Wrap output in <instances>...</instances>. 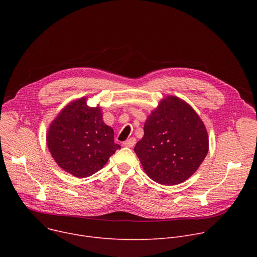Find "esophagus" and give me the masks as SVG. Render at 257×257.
<instances>
[{"mask_svg": "<svg viewBox=\"0 0 257 257\" xmlns=\"http://www.w3.org/2000/svg\"><path fill=\"white\" fill-rule=\"evenodd\" d=\"M135 143H136V139L134 137H131L127 139L125 142H123V146H125V148H133Z\"/></svg>", "mask_w": 257, "mask_h": 257, "instance_id": "1", "label": "esophagus"}]
</instances>
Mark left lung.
Wrapping results in <instances>:
<instances>
[{
    "label": "left lung",
    "instance_id": "left-lung-1",
    "mask_svg": "<svg viewBox=\"0 0 257 257\" xmlns=\"http://www.w3.org/2000/svg\"><path fill=\"white\" fill-rule=\"evenodd\" d=\"M134 148L143 170L162 185H177L190 178L208 153L206 128L183 99L163 98L144 124Z\"/></svg>",
    "mask_w": 257,
    "mask_h": 257
}]
</instances>
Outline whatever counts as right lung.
<instances>
[{"mask_svg":"<svg viewBox=\"0 0 257 257\" xmlns=\"http://www.w3.org/2000/svg\"><path fill=\"white\" fill-rule=\"evenodd\" d=\"M50 153L60 168L77 178L100 170L121 146L114 130L104 124L99 106H88L86 97L67 104L50 125Z\"/></svg>","mask_w":257,"mask_h":257,"instance_id":"obj_1","label":"right lung"}]
</instances>
